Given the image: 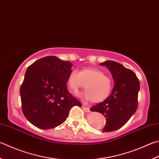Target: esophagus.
<instances>
[{
	"mask_svg": "<svg viewBox=\"0 0 159 159\" xmlns=\"http://www.w3.org/2000/svg\"><path fill=\"white\" fill-rule=\"evenodd\" d=\"M82 108H83V109L84 110V111H86V112H90V110H89V108H88V107H86V106H82Z\"/></svg>",
	"mask_w": 159,
	"mask_h": 159,
	"instance_id": "34e87169",
	"label": "esophagus"
}]
</instances>
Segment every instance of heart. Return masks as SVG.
Masks as SVG:
<instances>
[{
	"label": "heart",
	"mask_w": 159,
	"mask_h": 159,
	"mask_svg": "<svg viewBox=\"0 0 159 159\" xmlns=\"http://www.w3.org/2000/svg\"><path fill=\"white\" fill-rule=\"evenodd\" d=\"M83 96L86 99L95 103L104 101L111 94L112 80L104 72L97 68H83L80 71L72 70L69 74L67 85L72 93L77 94L80 88H84Z\"/></svg>",
	"instance_id": "obj_1"
}]
</instances>
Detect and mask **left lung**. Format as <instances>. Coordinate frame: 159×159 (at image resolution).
<instances>
[{"label": "left lung", "instance_id": "8db88e82", "mask_svg": "<svg viewBox=\"0 0 159 159\" xmlns=\"http://www.w3.org/2000/svg\"><path fill=\"white\" fill-rule=\"evenodd\" d=\"M100 65L108 69L115 84L107 99L89 110L106 117L102 131L111 132L122 127L136 111L140 82L134 71L117 62L107 60Z\"/></svg>", "mask_w": 159, "mask_h": 159}]
</instances>
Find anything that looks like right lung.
Instances as JSON below:
<instances>
[{"mask_svg":"<svg viewBox=\"0 0 159 159\" xmlns=\"http://www.w3.org/2000/svg\"><path fill=\"white\" fill-rule=\"evenodd\" d=\"M72 64L53 56L37 60L28 67L20 88L23 113L41 129L65 122L74 106L81 103L69 92L67 83Z\"/></svg>","mask_w":159,"mask_h":159,"instance_id":"obj_1","label":"right lung"}]
</instances>
